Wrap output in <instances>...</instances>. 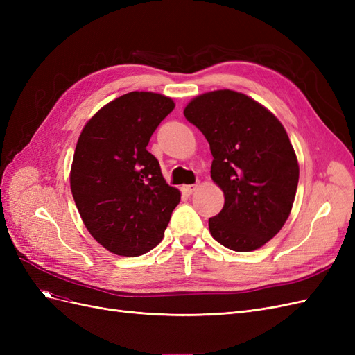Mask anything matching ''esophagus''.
<instances>
[{
  "instance_id": "34e87169",
  "label": "esophagus",
  "mask_w": 355,
  "mask_h": 355,
  "mask_svg": "<svg viewBox=\"0 0 355 355\" xmlns=\"http://www.w3.org/2000/svg\"><path fill=\"white\" fill-rule=\"evenodd\" d=\"M197 188H198V185H184V187H182V192H184V194H187V196H191L192 192L197 191Z\"/></svg>"
}]
</instances>
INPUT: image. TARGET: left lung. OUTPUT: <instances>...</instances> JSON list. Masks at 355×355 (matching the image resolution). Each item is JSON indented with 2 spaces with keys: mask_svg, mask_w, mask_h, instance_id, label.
Returning <instances> with one entry per match:
<instances>
[{
  "mask_svg": "<svg viewBox=\"0 0 355 355\" xmlns=\"http://www.w3.org/2000/svg\"><path fill=\"white\" fill-rule=\"evenodd\" d=\"M184 114L206 136L210 175L225 196L209 219L211 237L234 252L259 249L283 228L296 196L299 164L283 124L234 90L200 94Z\"/></svg>",
  "mask_w": 355,
  "mask_h": 355,
  "instance_id": "1",
  "label": "left lung"
}]
</instances>
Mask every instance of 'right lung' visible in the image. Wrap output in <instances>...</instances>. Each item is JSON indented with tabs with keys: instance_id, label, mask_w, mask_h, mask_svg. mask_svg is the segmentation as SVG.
Masks as SVG:
<instances>
[{
	"instance_id": "obj_1",
	"label": "right lung",
	"mask_w": 355,
	"mask_h": 355,
	"mask_svg": "<svg viewBox=\"0 0 355 355\" xmlns=\"http://www.w3.org/2000/svg\"><path fill=\"white\" fill-rule=\"evenodd\" d=\"M175 102L130 92L105 105L84 125L75 146L71 191L92 237L120 256H141L163 240L180 201L158 159L146 151Z\"/></svg>"
}]
</instances>
